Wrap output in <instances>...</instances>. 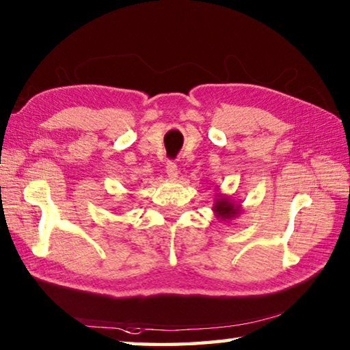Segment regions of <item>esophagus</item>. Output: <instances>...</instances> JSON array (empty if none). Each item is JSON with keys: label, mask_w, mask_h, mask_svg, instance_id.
I'll list each match as a JSON object with an SVG mask.
<instances>
[{"label": "esophagus", "mask_w": 350, "mask_h": 350, "mask_svg": "<svg viewBox=\"0 0 350 350\" xmlns=\"http://www.w3.org/2000/svg\"><path fill=\"white\" fill-rule=\"evenodd\" d=\"M167 174L170 177V180H177V177H179V168H177L176 162L167 163Z\"/></svg>", "instance_id": "esophagus-1"}]
</instances>
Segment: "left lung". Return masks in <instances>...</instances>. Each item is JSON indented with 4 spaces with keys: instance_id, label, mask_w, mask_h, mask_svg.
Listing matches in <instances>:
<instances>
[{
    "instance_id": "1",
    "label": "left lung",
    "mask_w": 350,
    "mask_h": 350,
    "mask_svg": "<svg viewBox=\"0 0 350 350\" xmlns=\"http://www.w3.org/2000/svg\"><path fill=\"white\" fill-rule=\"evenodd\" d=\"M211 210L219 221H232L242 213V205L232 199V196H225L221 191H217Z\"/></svg>"
}]
</instances>
